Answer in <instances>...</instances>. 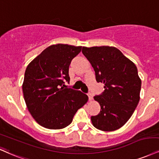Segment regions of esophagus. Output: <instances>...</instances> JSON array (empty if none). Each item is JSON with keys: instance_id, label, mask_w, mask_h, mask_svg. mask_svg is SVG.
Listing matches in <instances>:
<instances>
[{"instance_id": "obj_1", "label": "esophagus", "mask_w": 159, "mask_h": 159, "mask_svg": "<svg viewBox=\"0 0 159 159\" xmlns=\"http://www.w3.org/2000/svg\"><path fill=\"white\" fill-rule=\"evenodd\" d=\"M88 97H89V101H93V95H92L90 93H88Z\"/></svg>"}]
</instances>
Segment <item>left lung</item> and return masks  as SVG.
Instances as JSON below:
<instances>
[{
	"mask_svg": "<svg viewBox=\"0 0 159 159\" xmlns=\"http://www.w3.org/2000/svg\"><path fill=\"white\" fill-rule=\"evenodd\" d=\"M82 53L94 69L97 82L104 84L102 94L94 96L101 111L92 116V123L100 130H116L127 123L140 100L136 66L113 47H83Z\"/></svg>",
	"mask_w": 159,
	"mask_h": 159,
	"instance_id": "1",
	"label": "left lung"
}]
</instances>
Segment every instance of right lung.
<instances>
[{"mask_svg":"<svg viewBox=\"0 0 159 159\" xmlns=\"http://www.w3.org/2000/svg\"><path fill=\"white\" fill-rule=\"evenodd\" d=\"M82 47L58 43L49 46L29 64L22 85L29 112L42 127H67L78 109L88 101L81 91L64 88L70 82L69 66Z\"/></svg>","mask_w":159,"mask_h":159,"instance_id":"right-lung-1","label":"right lung"}]
</instances>
